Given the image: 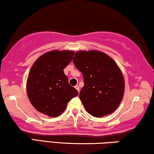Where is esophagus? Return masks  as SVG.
I'll use <instances>...</instances> for the list:
<instances>
[{
	"label": "esophagus",
	"mask_w": 154,
	"mask_h": 154,
	"mask_svg": "<svg viewBox=\"0 0 154 154\" xmlns=\"http://www.w3.org/2000/svg\"><path fill=\"white\" fill-rule=\"evenodd\" d=\"M75 88L77 89V91H78V92H79V86H78V85H76V86H75Z\"/></svg>",
	"instance_id": "obj_1"
}]
</instances>
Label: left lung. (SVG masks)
I'll use <instances>...</instances> for the list:
<instances>
[{"mask_svg":"<svg viewBox=\"0 0 154 154\" xmlns=\"http://www.w3.org/2000/svg\"><path fill=\"white\" fill-rule=\"evenodd\" d=\"M73 63L84 78L79 99L89 114L100 118L113 113L125 92V80L120 68L107 54L99 51H79Z\"/></svg>","mask_w":154,"mask_h":154,"instance_id":"left-lung-1","label":"left lung"}]
</instances>
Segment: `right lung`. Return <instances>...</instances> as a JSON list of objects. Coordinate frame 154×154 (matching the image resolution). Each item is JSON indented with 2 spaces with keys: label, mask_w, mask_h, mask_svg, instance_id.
I'll return each mask as SVG.
<instances>
[{
  "label": "right lung",
  "mask_w": 154,
  "mask_h": 154,
  "mask_svg": "<svg viewBox=\"0 0 154 154\" xmlns=\"http://www.w3.org/2000/svg\"><path fill=\"white\" fill-rule=\"evenodd\" d=\"M74 54L68 50H53L43 54L33 64L27 82V93L38 111L55 118L64 111L71 99L78 95L63 72Z\"/></svg>",
  "instance_id": "1"
}]
</instances>
